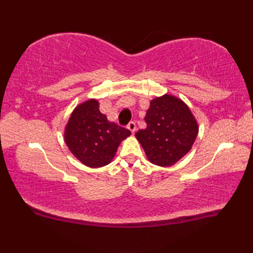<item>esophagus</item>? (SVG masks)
Masks as SVG:
<instances>
[{
	"instance_id": "obj_1",
	"label": "esophagus",
	"mask_w": 253,
	"mask_h": 253,
	"mask_svg": "<svg viewBox=\"0 0 253 253\" xmlns=\"http://www.w3.org/2000/svg\"><path fill=\"white\" fill-rule=\"evenodd\" d=\"M127 128H128V129H129L132 133H135V131H136V129H137V127H136V123H135V122H130L129 124H128Z\"/></svg>"
}]
</instances>
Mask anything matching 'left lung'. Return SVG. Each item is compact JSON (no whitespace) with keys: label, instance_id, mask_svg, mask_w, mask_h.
Wrapping results in <instances>:
<instances>
[{"label":"left lung","instance_id":"1","mask_svg":"<svg viewBox=\"0 0 253 253\" xmlns=\"http://www.w3.org/2000/svg\"><path fill=\"white\" fill-rule=\"evenodd\" d=\"M146 129L136 132L150 162L170 166L190 151L199 127L189 107L174 95L164 94L150 102Z\"/></svg>","mask_w":253,"mask_h":253}]
</instances>
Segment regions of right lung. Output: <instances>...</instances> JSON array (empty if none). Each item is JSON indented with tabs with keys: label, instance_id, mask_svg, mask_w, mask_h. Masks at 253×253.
<instances>
[{
	"label": "right lung",
	"instance_id": "obj_1",
	"mask_svg": "<svg viewBox=\"0 0 253 253\" xmlns=\"http://www.w3.org/2000/svg\"><path fill=\"white\" fill-rule=\"evenodd\" d=\"M130 133L126 128L107 121L99 110V102L90 99L72 113L64 139L69 151L80 162L95 169L111 163L120 143Z\"/></svg>",
	"mask_w": 253,
	"mask_h": 253
}]
</instances>
